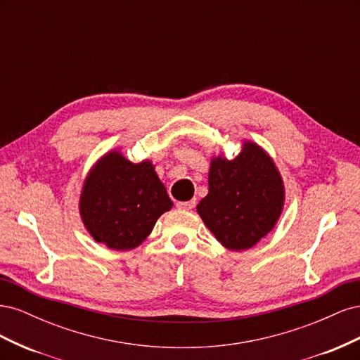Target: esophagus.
<instances>
[{"instance_id": "obj_1", "label": "esophagus", "mask_w": 360, "mask_h": 360, "mask_svg": "<svg viewBox=\"0 0 360 360\" xmlns=\"http://www.w3.org/2000/svg\"><path fill=\"white\" fill-rule=\"evenodd\" d=\"M195 204H197V200H191V201L177 202V207H179V209H183V210H192Z\"/></svg>"}]
</instances>
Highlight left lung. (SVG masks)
<instances>
[{
    "mask_svg": "<svg viewBox=\"0 0 360 360\" xmlns=\"http://www.w3.org/2000/svg\"><path fill=\"white\" fill-rule=\"evenodd\" d=\"M284 201V181L274 159L252 141H243L234 159H212L209 193L197 212L222 246L246 250L274 230Z\"/></svg>",
    "mask_w": 360,
    "mask_h": 360,
    "instance_id": "1",
    "label": "left lung"
}]
</instances>
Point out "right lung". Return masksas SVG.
Returning a JSON list of instances; mask_svg holds the SVG:
<instances>
[{
	"label": "right lung",
	"mask_w": 360,
	"mask_h": 360,
	"mask_svg": "<svg viewBox=\"0 0 360 360\" xmlns=\"http://www.w3.org/2000/svg\"><path fill=\"white\" fill-rule=\"evenodd\" d=\"M172 201L151 160L134 163L118 150L108 151L86 176L79 214L96 242L115 250L143 243Z\"/></svg>",
	"instance_id": "1"
}]
</instances>
